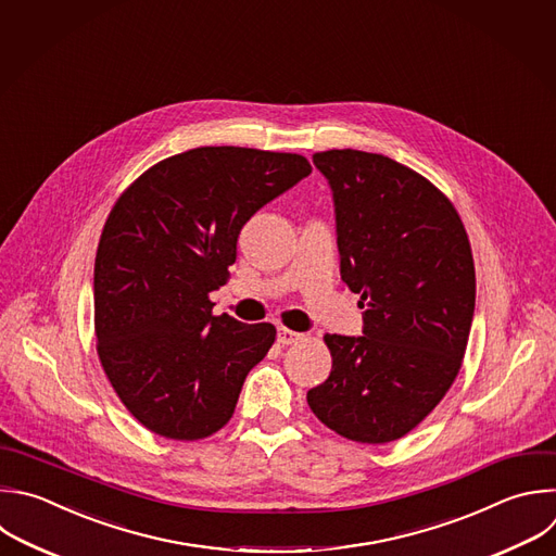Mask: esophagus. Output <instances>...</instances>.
Returning <instances> with one entry per match:
<instances>
[{"instance_id": "obj_1", "label": "esophagus", "mask_w": 556, "mask_h": 556, "mask_svg": "<svg viewBox=\"0 0 556 556\" xmlns=\"http://www.w3.org/2000/svg\"><path fill=\"white\" fill-rule=\"evenodd\" d=\"M299 340H303V333L292 331V329H288V327H279V329H277V342H279V344H294V342H299Z\"/></svg>"}]
</instances>
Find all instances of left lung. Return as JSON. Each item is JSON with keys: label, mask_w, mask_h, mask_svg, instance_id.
<instances>
[{"label": "left lung", "mask_w": 556, "mask_h": 556, "mask_svg": "<svg viewBox=\"0 0 556 556\" xmlns=\"http://www.w3.org/2000/svg\"><path fill=\"white\" fill-rule=\"evenodd\" d=\"M312 161L333 199L340 277L364 312L362 336H325L331 374L307 404L344 439L389 443L460 371L476 307L471 247L454 205L415 169L351 148Z\"/></svg>", "instance_id": "1"}]
</instances>
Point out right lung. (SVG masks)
Instances as JSON below:
<instances>
[{"label": "right lung", "mask_w": 556, "mask_h": 556, "mask_svg": "<svg viewBox=\"0 0 556 556\" xmlns=\"http://www.w3.org/2000/svg\"><path fill=\"white\" fill-rule=\"evenodd\" d=\"M309 172L301 154L205 146L152 165L117 199L96 253L98 355L150 432L199 441L231 419L277 329L214 316L210 292L251 216Z\"/></svg>", "instance_id": "obj_1"}]
</instances>
